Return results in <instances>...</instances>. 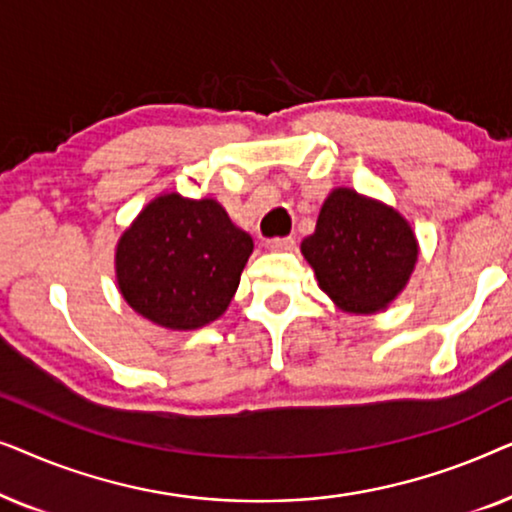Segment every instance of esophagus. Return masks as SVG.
Masks as SVG:
<instances>
[{
	"instance_id": "esophagus-1",
	"label": "esophagus",
	"mask_w": 512,
	"mask_h": 512,
	"mask_svg": "<svg viewBox=\"0 0 512 512\" xmlns=\"http://www.w3.org/2000/svg\"><path fill=\"white\" fill-rule=\"evenodd\" d=\"M296 240L293 237H272V240H265V247L270 251H291Z\"/></svg>"
}]
</instances>
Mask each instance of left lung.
<instances>
[{"mask_svg": "<svg viewBox=\"0 0 512 512\" xmlns=\"http://www.w3.org/2000/svg\"><path fill=\"white\" fill-rule=\"evenodd\" d=\"M300 251L319 289L340 310L373 314L405 289L419 247L410 223L394 207L352 188H333Z\"/></svg>", "mask_w": 512, "mask_h": 512, "instance_id": "left-lung-1", "label": "left lung"}]
</instances>
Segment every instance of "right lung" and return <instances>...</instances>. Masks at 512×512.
Wrapping results in <instances>:
<instances>
[{
	"mask_svg": "<svg viewBox=\"0 0 512 512\" xmlns=\"http://www.w3.org/2000/svg\"><path fill=\"white\" fill-rule=\"evenodd\" d=\"M254 240L212 198L158 195L116 244V282L132 310L193 331L228 310Z\"/></svg>",
	"mask_w": 512,
	"mask_h": 512,
	"instance_id": "obj_1",
	"label": "right lung"
}]
</instances>
